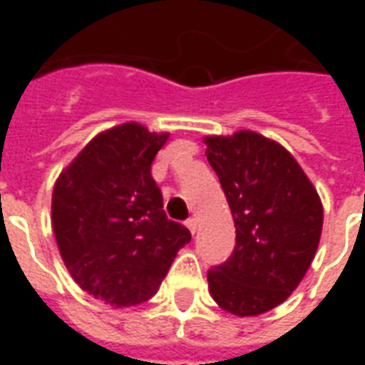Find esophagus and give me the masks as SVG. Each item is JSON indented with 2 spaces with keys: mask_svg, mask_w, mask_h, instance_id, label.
Instances as JSON below:
<instances>
[{
  "mask_svg": "<svg viewBox=\"0 0 365 365\" xmlns=\"http://www.w3.org/2000/svg\"><path fill=\"white\" fill-rule=\"evenodd\" d=\"M185 225H187V229L191 230V235H195V232H197L199 222H197V219H195V217H191V219H187V222H185Z\"/></svg>",
  "mask_w": 365,
  "mask_h": 365,
  "instance_id": "obj_1",
  "label": "esophagus"
}]
</instances>
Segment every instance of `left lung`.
Here are the masks:
<instances>
[{"mask_svg":"<svg viewBox=\"0 0 365 365\" xmlns=\"http://www.w3.org/2000/svg\"><path fill=\"white\" fill-rule=\"evenodd\" d=\"M205 144L237 227L230 258L207 272L209 291L227 313L256 317L283 303L307 274L322 203L282 144L252 130L207 136Z\"/></svg>","mask_w":365,"mask_h":365,"instance_id":"obj_1","label":"left lung"}]
</instances>
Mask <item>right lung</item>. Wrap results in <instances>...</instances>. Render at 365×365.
<instances>
[{"instance_id": "add662e5", "label": "right lung", "mask_w": 365, "mask_h": 365, "mask_svg": "<svg viewBox=\"0 0 365 365\" xmlns=\"http://www.w3.org/2000/svg\"><path fill=\"white\" fill-rule=\"evenodd\" d=\"M168 136L138 123L109 128L76 156L52 191L60 256L74 282L107 305L148 301L191 240L164 213L150 172Z\"/></svg>"}]
</instances>
